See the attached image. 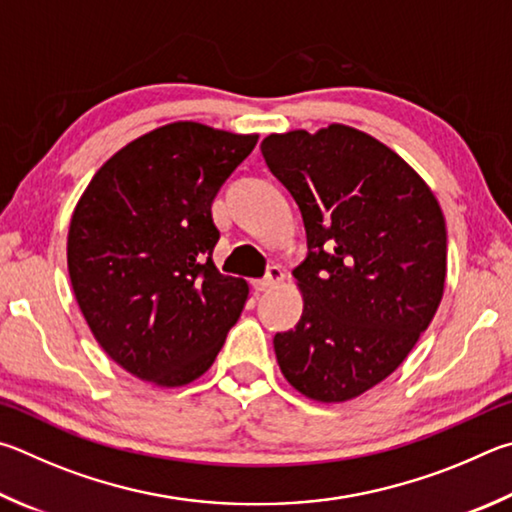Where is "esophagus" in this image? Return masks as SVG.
Listing matches in <instances>:
<instances>
[{"instance_id": "esophagus-1", "label": "esophagus", "mask_w": 512, "mask_h": 512, "mask_svg": "<svg viewBox=\"0 0 512 512\" xmlns=\"http://www.w3.org/2000/svg\"><path fill=\"white\" fill-rule=\"evenodd\" d=\"M281 281H283V270H281L279 265H272L270 270H267V274L263 276V279L254 281V288H256L258 292H267V290L276 288V285H279Z\"/></svg>"}]
</instances>
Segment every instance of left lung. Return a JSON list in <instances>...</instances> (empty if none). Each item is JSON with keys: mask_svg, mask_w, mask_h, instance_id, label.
Masks as SVG:
<instances>
[{"mask_svg": "<svg viewBox=\"0 0 512 512\" xmlns=\"http://www.w3.org/2000/svg\"><path fill=\"white\" fill-rule=\"evenodd\" d=\"M261 152L308 236L294 270L306 306L274 335L276 360L312 400L362 396L405 362L443 299L441 206L405 159L348 125L270 134Z\"/></svg>", "mask_w": 512, "mask_h": 512, "instance_id": "left-lung-1", "label": "left lung"}]
</instances>
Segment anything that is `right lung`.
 I'll list each match as a JSON object with an SVG mask.
<instances>
[{
  "label": "right lung",
  "instance_id": "obj_1",
  "mask_svg": "<svg viewBox=\"0 0 512 512\" xmlns=\"http://www.w3.org/2000/svg\"><path fill=\"white\" fill-rule=\"evenodd\" d=\"M254 134L179 121L134 139L71 215L67 265L96 342L139 380L182 387L209 369L245 306V279L213 263L211 204Z\"/></svg>",
  "mask_w": 512,
  "mask_h": 512
}]
</instances>
